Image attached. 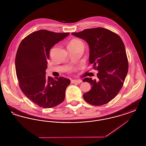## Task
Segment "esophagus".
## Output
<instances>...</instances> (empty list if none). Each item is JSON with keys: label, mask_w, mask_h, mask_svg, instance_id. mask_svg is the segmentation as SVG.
<instances>
[{"label": "esophagus", "mask_w": 146, "mask_h": 146, "mask_svg": "<svg viewBox=\"0 0 146 146\" xmlns=\"http://www.w3.org/2000/svg\"><path fill=\"white\" fill-rule=\"evenodd\" d=\"M70 82H71V83L72 84H79L80 83L82 82V80H72L70 81Z\"/></svg>", "instance_id": "1"}]
</instances>
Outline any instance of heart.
Returning <instances> with one entry per match:
<instances>
[{
    "instance_id": "heart-1",
    "label": "heart",
    "mask_w": 146,
    "mask_h": 146,
    "mask_svg": "<svg viewBox=\"0 0 146 146\" xmlns=\"http://www.w3.org/2000/svg\"><path fill=\"white\" fill-rule=\"evenodd\" d=\"M81 46H83L84 44L83 42H81L80 40H76L74 39L72 41L70 42L68 47H81Z\"/></svg>"
}]
</instances>
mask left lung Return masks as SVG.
I'll use <instances>...</instances> for the list:
<instances>
[{"label":"left lung","mask_w":146,"mask_h":146,"mask_svg":"<svg viewBox=\"0 0 146 146\" xmlns=\"http://www.w3.org/2000/svg\"><path fill=\"white\" fill-rule=\"evenodd\" d=\"M87 42L90 48L89 62L98 70L97 79L87 77L91 89L83 95L84 100L94 106H102L111 101L121 89L128 71L125 46L119 35L102 28H89L72 33Z\"/></svg>","instance_id":"8db88e82"}]
</instances>
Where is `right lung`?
I'll use <instances>...</instances> for the list:
<instances>
[{
	"label": "right lung",
	"mask_w": 146,
	"mask_h": 146,
	"mask_svg": "<svg viewBox=\"0 0 146 146\" xmlns=\"http://www.w3.org/2000/svg\"><path fill=\"white\" fill-rule=\"evenodd\" d=\"M69 35L41 29L25 37L17 49L15 69L19 86L24 95L40 107H54L64 100L70 79L47 76L45 70L50 49Z\"/></svg>",
	"instance_id": "add662e5"
}]
</instances>
